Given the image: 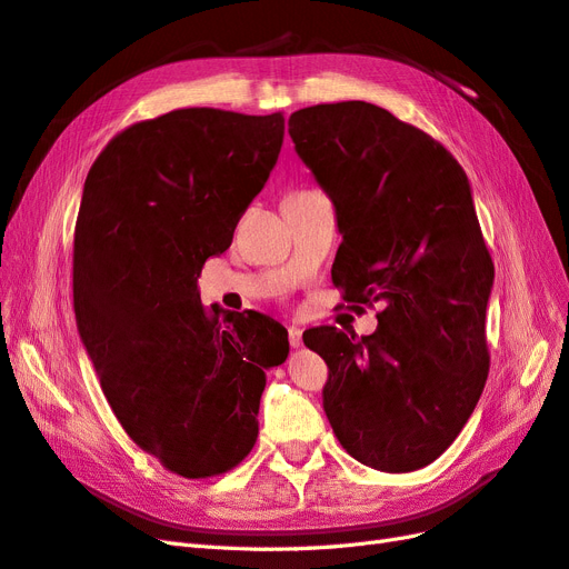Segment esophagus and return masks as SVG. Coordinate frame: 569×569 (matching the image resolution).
Returning <instances> with one entry per match:
<instances>
[{
	"instance_id": "esophagus-1",
	"label": "esophagus",
	"mask_w": 569,
	"mask_h": 569,
	"mask_svg": "<svg viewBox=\"0 0 569 569\" xmlns=\"http://www.w3.org/2000/svg\"><path fill=\"white\" fill-rule=\"evenodd\" d=\"M289 343H291V349H299L301 343H303V339H301V330H299V327H295V325L289 327Z\"/></svg>"
}]
</instances>
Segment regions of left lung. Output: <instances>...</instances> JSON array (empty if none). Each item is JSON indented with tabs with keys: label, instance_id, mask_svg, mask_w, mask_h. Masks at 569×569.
Instances as JSON below:
<instances>
[{
	"label": "left lung",
	"instance_id": "obj_1",
	"mask_svg": "<svg viewBox=\"0 0 569 569\" xmlns=\"http://www.w3.org/2000/svg\"><path fill=\"white\" fill-rule=\"evenodd\" d=\"M289 134L335 206L343 301L385 306L370 337L303 335L330 370L325 416L358 462L420 470L456 441L489 375L493 263L470 180L427 132L368 101L295 111Z\"/></svg>",
	"mask_w": 569,
	"mask_h": 569
}]
</instances>
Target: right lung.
<instances>
[{
    "label": "right lung",
    "instance_id": "obj_1",
    "mask_svg": "<svg viewBox=\"0 0 569 569\" xmlns=\"http://www.w3.org/2000/svg\"><path fill=\"white\" fill-rule=\"evenodd\" d=\"M282 137V113L178 109L116 134L82 187L80 339L128 437L187 479L244 460L266 370L289 353L280 322L203 308L197 287L268 182Z\"/></svg>",
    "mask_w": 569,
    "mask_h": 569
}]
</instances>
